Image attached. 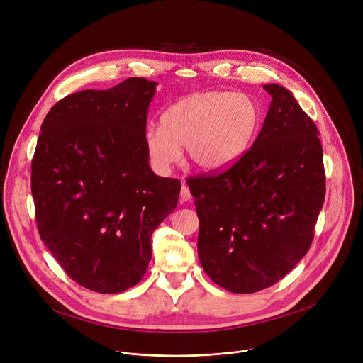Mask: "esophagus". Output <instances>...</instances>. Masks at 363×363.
Masks as SVG:
<instances>
[{
	"instance_id": "esophagus-1",
	"label": "esophagus",
	"mask_w": 363,
	"mask_h": 363,
	"mask_svg": "<svg viewBox=\"0 0 363 363\" xmlns=\"http://www.w3.org/2000/svg\"><path fill=\"white\" fill-rule=\"evenodd\" d=\"M181 199H182V201H189V199H191V192H189V188L185 185V182H182V188H181Z\"/></svg>"
}]
</instances>
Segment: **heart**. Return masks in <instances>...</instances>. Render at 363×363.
<instances>
[{"mask_svg":"<svg viewBox=\"0 0 363 363\" xmlns=\"http://www.w3.org/2000/svg\"><path fill=\"white\" fill-rule=\"evenodd\" d=\"M161 128L145 135L150 165L169 172L185 146L189 161L201 169L218 171L240 161L252 146L263 122L258 100L247 93L208 90L191 93L168 106Z\"/></svg>","mask_w":363,"mask_h":363,"instance_id":"obj_1","label":"heart"}]
</instances>
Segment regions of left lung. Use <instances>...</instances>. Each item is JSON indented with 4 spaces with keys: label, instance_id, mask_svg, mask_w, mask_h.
<instances>
[{
    "label": "left lung",
    "instance_id": "obj_1",
    "mask_svg": "<svg viewBox=\"0 0 363 363\" xmlns=\"http://www.w3.org/2000/svg\"><path fill=\"white\" fill-rule=\"evenodd\" d=\"M250 150L227 171L188 179L199 218L198 257L238 294L276 284L312 245L326 177L319 130L279 84Z\"/></svg>",
    "mask_w": 363,
    "mask_h": 363
}]
</instances>
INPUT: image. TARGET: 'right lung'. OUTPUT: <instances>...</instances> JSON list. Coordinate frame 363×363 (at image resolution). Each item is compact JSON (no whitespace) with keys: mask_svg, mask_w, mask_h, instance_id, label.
<instances>
[{"mask_svg":"<svg viewBox=\"0 0 363 363\" xmlns=\"http://www.w3.org/2000/svg\"><path fill=\"white\" fill-rule=\"evenodd\" d=\"M157 84L130 77L69 94L41 125L31 162L38 234L70 279L97 293L142 280L150 235L178 203L181 182L153 174L145 149Z\"/></svg>","mask_w":363,"mask_h":363,"instance_id":"obj_1","label":"right lung"}]
</instances>
